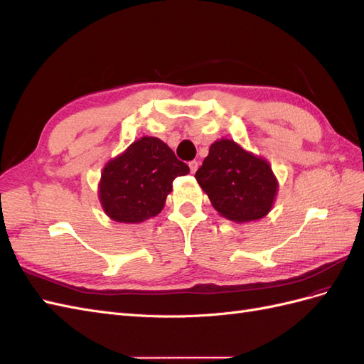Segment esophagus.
Masks as SVG:
<instances>
[{"instance_id":"esophagus-1","label":"esophagus","mask_w":364,"mask_h":364,"mask_svg":"<svg viewBox=\"0 0 364 364\" xmlns=\"http://www.w3.org/2000/svg\"><path fill=\"white\" fill-rule=\"evenodd\" d=\"M198 166H200V163H198V161H191V163H189L191 172H192V173H195V172H196V169H198Z\"/></svg>"}]
</instances>
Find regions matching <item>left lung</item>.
<instances>
[{
  "label": "left lung",
  "instance_id": "1",
  "mask_svg": "<svg viewBox=\"0 0 364 364\" xmlns=\"http://www.w3.org/2000/svg\"><path fill=\"white\" fill-rule=\"evenodd\" d=\"M195 178L213 209L237 224L265 218L272 212L279 191L268 160L232 139H218L210 144L209 155Z\"/></svg>",
  "mask_w": 364,
  "mask_h": 364
}]
</instances>
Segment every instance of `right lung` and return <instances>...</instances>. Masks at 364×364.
I'll use <instances>...</instances> for the list:
<instances>
[{
  "instance_id": "obj_1",
  "label": "right lung",
  "mask_w": 364,
  "mask_h": 364,
  "mask_svg": "<svg viewBox=\"0 0 364 364\" xmlns=\"http://www.w3.org/2000/svg\"><path fill=\"white\" fill-rule=\"evenodd\" d=\"M189 172L163 140L143 136L103 166L100 205L112 221L143 223L163 210L176 176Z\"/></svg>"
}]
</instances>
